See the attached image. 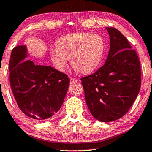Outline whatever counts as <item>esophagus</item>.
I'll use <instances>...</instances> for the list:
<instances>
[{
  "label": "esophagus",
  "instance_id": "obj_1",
  "mask_svg": "<svg viewBox=\"0 0 152 152\" xmlns=\"http://www.w3.org/2000/svg\"><path fill=\"white\" fill-rule=\"evenodd\" d=\"M77 79L70 77V82H71V84H73V83L77 82Z\"/></svg>",
  "mask_w": 152,
  "mask_h": 152
}]
</instances>
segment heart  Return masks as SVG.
<instances>
[{"label": "heart", "instance_id": "1", "mask_svg": "<svg viewBox=\"0 0 152 152\" xmlns=\"http://www.w3.org/2000/svg\"><path fill=\"white\" fill-rule=\"evenodd\" d=\"M105 42L99 34L86 32L67 35L56 43V49L50 51L52 61L62 71L70 59V65L77 72L87 75L94 71L102 61Z\"/></svg>", "mask_w": 152, "mask_h": 152}]
</instances>
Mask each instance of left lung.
I'll list each match as a JSON object with an SVG mask.
<instances>
[{
	"instance_id": "8db88e82",
	"label": "left lung",
	"mask_w": 152,
	"mask_h": 152,
	"mask_svg": "<svg viewBox=\"0 0 152 152\" xmlns=\"http://www.w3.org/2000/svg\"><path fill=\"white\" fill-rule=\"evenodd\" d=\"M110 49L104 66L81 79L86 104L95 119L112 122L127 113L140 91V64L136 52L123 34L106 28Z\"/></svg>"
}]
</instances>
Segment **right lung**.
<instances>
[{
  "label": "right lung",
  "mask_w": 152,
  "mask_h": 152,
  "mask_svg": "<svg viewBox=\"0 0 152 152\" xmlns=\"http://www.w3.org/2000/svg\"><path fill=\"white\" fill-rule=\"evenodd\" d=\"M28 56L26 45L12 50L9 63L10 86L20 111L40 121L60 109L70 79L51 66L36 65L31 60L23 61Z\"/></svg>",
  "instance_id": "add662e5"
}]
</instances>
